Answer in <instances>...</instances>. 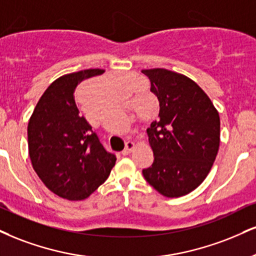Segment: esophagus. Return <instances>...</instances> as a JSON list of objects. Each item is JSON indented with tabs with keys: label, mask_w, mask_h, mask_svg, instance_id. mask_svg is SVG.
<instances>
[{
	"label": "esophagus",
	"mask_w": 256,
	"mask_h": 256,
	"mask_svg": "<svg viewBox=\"0 0 256 256\" xmlns=\"http://www.w3.org/2000/svg\"><path fill=\"white\" fill-rule=\"evenodd\" d=\"M134 149V142L128 140V142H126L125 149L122 150V155H124V156H125V155H128V154H130Z\"/></svg>",
	"instance_id": "34e87169"
}]
</instances>
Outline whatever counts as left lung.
Segmentation results:
<instances>
[{
    "label": "left lung",
    "mask_w": 256,
    "mask_h": 256,
    "mask_svg": "<svg viewBox=\"0 0 256 256\" xmlns=\"http://www.w3.org/2000/svg\"><path fill=\"white\" fill-rule=\"evenodd\" d=\"M142 72L149 78L150 90L160 102L158 119L146 130L154 162L143 169V176L162 196H186L205 180L216 160L220 114L187 76L161 68Z\"/></svg>",
    "instance_id": "8db88e82"
}]
</instances>
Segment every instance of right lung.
<instances>
[{"label":"right lung","mask_w":256,"mask_h":256,"mask_svg":"<svg viewBox=\"0 0 256 256\" xmlns=\"http://www.w3.org/2000/svg\"><path fill=\"white\" fill-rule=\"evenodd\" d=\"M104 72L87 69L60 76L44 92L30 118L27 134L33 169L60 198H88L116 164V156L106 152L80 114L74 95L82 81Z\"/></svg>","instance_id":"obj_1"}]
</instances>
